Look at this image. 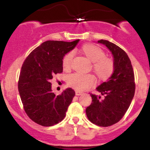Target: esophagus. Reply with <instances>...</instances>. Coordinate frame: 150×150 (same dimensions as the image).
<instances>
[{"label":"esophagus","mask_w":150,"mask_h":150,"mask_svg":"<svg viewBox=\"0 0 150 150\" xmlns=\"http://www.w3.org/2000/svg\"><path fill=\"white\" fill-rule=\"evenodd\" d=\"M75 94H76L77 96H80L81 94H82V92H79V91H76V92H75Z\"/></svg>","instance_id":"34e87169"}]
</instances>
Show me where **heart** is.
Masks as SVG:
<instances>
[{"mask_svg":"<svg viewBox=\"0 0 150 150\" xmlns=\"http://www.w3.org/2000/svg\"><path fill=\"white\" fill-rule=\"evenodd\" d=\"M86 57L93 62V68L101 80H105L111 77L114 70V64L111 58L105 56V53L95 44H85L81 49ZM73 53H67L63 59V68L68 70L72 65ZM95 77L92 74L74 73L68 77V85L77 91H83L93 85Z\"/></svg>","mask_w":150,"mask_h":150,"instance_id":"b5f03b06","label":"heart"}]
</instances>
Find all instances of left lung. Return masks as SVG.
<instances>
[{
    "mask_svg": "<svg viewBox=\"0 0 150 150\" xmlns=\"http://www.w3.org/2000/svg\"><path fill=\"white\" fill-rule=\"evenodd\" d=\"M98 43L111 52L114 70L108 80L97 87L101 97L90 94L92 104L86 108V114L94 124L107 127L118 123L128 109L135 94V77L131 61L123 49L107 40Z\"/></svg>",
    "mask_w": 150,
    "mask_h": 150,
    "instance_id": "8db88e82",
    "label": "left lung"
}]
</instances>
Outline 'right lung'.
Segmentation results:
<instances>
[{
  "label": "right lung",
  "instance_id": "1",
  "mask_svg": "<svg viewBox=\"0 0 150 150\" xmlns=\"http://www.w3.org/2000/svg\"><path fill=\"white\" fill-rule=\"evenodd\" d=\"M79 41H46L33 50L22 65L19 93L26 113L37 124L51 126L65 118L75 92L68 88L56 96L50 80L63 72V57Z\"/></svg>",
  "mask_w": 150,
  "mask_h": 150
}]
</instances>
